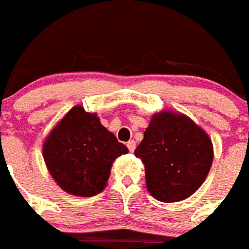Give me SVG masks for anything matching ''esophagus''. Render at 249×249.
<instances>
[{
	"label": "esophagus",
	"mask_w": 249,
	"mask_h": 249,
	"mask_svg": "<svg viewBox=\"0 0 249 249\" xmlns=\"http://www.w3.org/2000/svg\"><path fill=\"white\" fill-rule=\"evenodd\" d=\"M127 148H128V150H130V152H134L135 149H136V141H134V140L128 141V142H127Z\"/></svg>",
	"instance_id": "1"
}]
</instances>
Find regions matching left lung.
Masks as SVG:
<instances>
[{"label": "left lung", "instance_id": "1", "mask_svg": "<svg viewBox=\"0 0 249 249\" xmlns=\"http://www.w3.org/2000/svg\"><path fill=\"white\" fill-rule=\"evenodd\" d=\"M145 167L148 192L159 202H180L200 188L213 162L210 136L182 113L153 114L135 150Z\"/></svg>", "mask_w": 249, "mask_h": 249}]
</instances>
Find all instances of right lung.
<instances>
[{
	"instance_id": "add662e5",
	"label": "right lung",
	"mask_w": 249,
	"mask_h": 249,
	"mask_svg": "<svg viewBox=\"0 0 249 249\" xmlns=\"http://www.w3.org/2000/svg\"><path fill=\"white\" fill-rule=\"evenodd\" d=\"M128 149L100 123L96 113L75 105L50 131L42 156L59 186L75 196H96L105 189L113 162Z\"/></svg>"
}]
</instances>
